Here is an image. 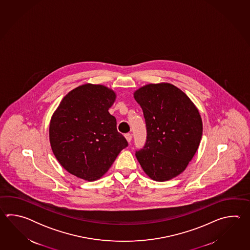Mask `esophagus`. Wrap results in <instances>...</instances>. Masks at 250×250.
Instances as JSON below:
<instances>
[{
    "mask_svg": "<svg viewBox=\"0 0 250 250\" xmlns=\"http://www.w3.org/2000/svg\"><path fill=\"white\" fill-rule=\"evenodd\" d=\"M125 138L127 139V142H128V143H130V141L132 140V135H131V134H129V133H127V134L125 135Z\"/></svg>",
    "mask_w": 250,
    "mask_h": 250,
    "instance_id": "obj_1",
    "label": "esophagus"
}]
</instances>
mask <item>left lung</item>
<instances>
[{
  "label": "left lung",
  "mask_w": 250,
  "mask_h": 250,
  "mask_svg": "<svg viewBox=\"0 0 250 250\" xmlns=\"http://www.w3.org/2000/svg\"><path fill=\"white\" fill-rule=\"evenodd\" d=\"M134 97L143 110L147 133L136 157L152 180H171L184 171L199 146V112L185 93L169 83L144 85Z\"/></svg>",
  "instance_id": "1"
}]
</instances>
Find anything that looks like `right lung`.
I'll return each instance as SVG.
<instances>
[{"mask_svg": "<svg viewBox=\"0 0 250 250\" xmlns=\"http://www.w3.org/2000/svg\"><path fill=\"white\" fill-rule=\"evenodd\" d=\"M115 93L103 85L85 84L69 92L52 116L49 138L60 165L85 181L100 179L127 147L108 112Z\"/></svg>", "mask_w": 250, "mask_h": 250, "instance_id": "1", "label": "right lung"}]
</instances>
